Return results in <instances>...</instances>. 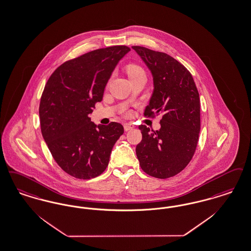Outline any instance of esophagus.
Segmentation results:
<instances>
[{
	"label": "esophagus",
	"instance_id": "esophagus-1",
	"mask_svg": "<svg viewBox=\"0 0 251 251\" xmlns=\"http://www.w3.org/2000/svg\"><path fill=\"white\" fill-rule=\"evenodd\" d=\"M134 128V126L130 123H125L124 124V130L125 131H128V130H132Z\"/></svg>",
	"mask_w": 251,
	"mask_h": 251
}]
</instances>
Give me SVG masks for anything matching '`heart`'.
Listing matches in <instances>:
<instances>
[{
  "instance_id": "1",
  "label": "heart",
  "mask_w": 251,
  "mask_h": 251,
  "mask_svg": "<svg viewBox=\"0 0 251 251\" xmlns=\"http://www.w3.org/2000/svg\"><path fill=\"white\" fill-rule=\"evenodd\" d=\"M127 74H128L130 79L135 77V76H138L140 75H145L143 69L139 67V66H137V65H130V66H128L127 67Z\"/></svg>"
}]
</instances>
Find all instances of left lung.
<instances>
[{
    "instance_id": "left-lung-1",
    "label": "left lung",
    "mask_w": 251,
    "mask_h": 251,
    "mask_svg": "<svg viewBox=\"0 0 251 251\" xmlns=\"http://www.w3.org/2000/svg\"><path fill=\"white\" fill-rule=\"evenodd\" d=\"M151 70L154 90L144 115L162 114L161 129L140 125L136 156L145 173L169 178L180 173L196 151L201 129L200 96L188 69L166 53L133 46Z\"/></svg>"
}]
</instances>
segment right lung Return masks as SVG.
I'll list each match as a JSON object with an SVG mask.
<instances>
[{
  "instance_id": "right-lung-1",
  "label": "right lung",
  "mask_w": 251,
  "mask_h": 251,
  "mask_svg": "<svg viewBox=\"0 0 251 251\" xmlns=\"http://www.w3.org/2000/svg\"><path fill=\"white\" fill-rule=\"evenodd\" d=\"M130 50L114 46L67 60L45 86L39 106L42 135L60 168L75 178L100 176L124 132L120 123L95 125L89 115L102 100L115 67Z\"/></svg>"
}]
</instances>
